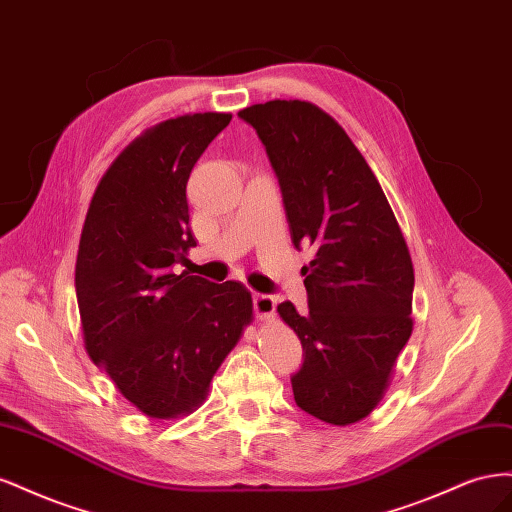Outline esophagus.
<instances>
[{
	"label": "esophagus",
	"instance_id": "esophagus-1",
	"mask_svg": "<svg viewBox=\"0 0 512 512\" xmlns=\"http://www.w3.org/2000/svg\"><path fill=\"white\" fill-rule=\"evenodd\" d=\"M275 305L277 301L271 294H254V312L258 320H273Z\"/></svg>",
	"mask_w": 512,
	"mask_h": 512
}]
</instances>
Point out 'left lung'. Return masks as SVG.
Here are the masks:
<instances>
[{
  "instance_id": "obj_1",
  "label": "left lung",
  "mask_w": 512,
  "mask_h": 512,
  "mask_svg": "<svg viewBox=\"0 0 512 512\" xmlns=\"http://www.w3.org/2000/svg\"><path fill=\"white\" fill-rule=\"evenodd\" d=\"M280 181L307 305H277L297 333L303 365L292 393L324 423L350 425L374 410L412 335L414 269L376 175L339 123L312 102L271 100L239 111Z\"/></svg>"
}]
</instances>
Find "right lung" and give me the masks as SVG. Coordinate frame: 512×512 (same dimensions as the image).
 <instances>
[{"label":"right lung","instance_id":"add662e5","mask_svg":"<svg viewBox=\"0 0 512 512\" xmlns=\"http://www.w3.org/2000/svg\"><path fill=\"white\" fill-rule=\"evenodd\" d=\"M230 113H194L145 130L108 166L76 256L89 359L151 418L203 404L211 378L254 318L239 282L175 273L196 245L185 185Z\"/></svg>","mask_w":512,"mask_h":512}]
</instances>
